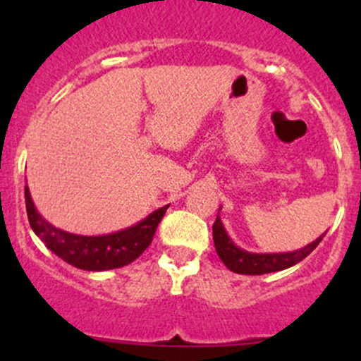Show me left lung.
Returning <instances> with one entry per match:
<instances>
[{
    "mask_svg": "<svg viewBox=\"0 0 361 361\" xmlns=\"http://www.w3.org/2000/svg\"><path fill=\"white\" fill-rule=\"evenodd\" d=\"M220 213V211H218ZM325 234L319 235L316 241L311 245L304 246L302 250L290 251V253H250V251L238 248L228 238L227 231H225L224 224H221L220 216H216L213 224V241L214 248H216L218 257L221 258L227 269L238 274H248V276H260L269 274V272H278L283 269H288L292 265L298 264L304 260L316 246L322 243Z\"/></svg>",
    "mask_w": 361,
    "mask_h": 361,
    "instance_id": "8db88e82",
    "label": "left lung"
}]
</instances>
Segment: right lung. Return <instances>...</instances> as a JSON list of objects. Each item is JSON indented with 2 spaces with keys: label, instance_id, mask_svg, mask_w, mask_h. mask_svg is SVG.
<instances>
[{
  "label": "right lung",
  "instance_id": "1",
  "mask_svg": "<svg viewBox=\"0 0 361 361\" xmlns=\"http://www.w3.org/2000/svg\"><path fill=\"white\" fill-rule=\"evenodd\" d=\"M25 211L32 232L45 246L69 265L83 271H108L118 269L136 260L152 245L157 225L166 214L167 206L148 214L140 224L106 235H78L50 225L32 204L25 187Z\"/></svg>",
  "mask_w": 361,
  "mask_h": 361
}]
</instances>
